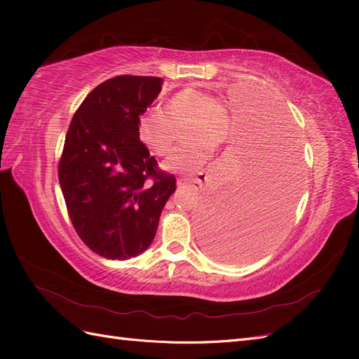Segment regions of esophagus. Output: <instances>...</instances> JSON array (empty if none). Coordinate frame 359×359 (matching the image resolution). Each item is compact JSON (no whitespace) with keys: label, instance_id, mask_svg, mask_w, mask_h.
Listing matches in <instances>:
<instances>
[{"label":"esophagus","instance_id":"34e87169","mask_svg":"<svg viewBox=\"0 0 359 359\" xmlns=\"http://www.w3.org/2000/svg\"><path fill=\"white\" fill-rule=\"evenodd\" d=\"M205 178L206 177H198V178H193V180H189V178H180L178 180V187L181 189H187V187H202V184L205 182Z\"/></svg>","mask_w":359,"mask_h":359}]
</instances>
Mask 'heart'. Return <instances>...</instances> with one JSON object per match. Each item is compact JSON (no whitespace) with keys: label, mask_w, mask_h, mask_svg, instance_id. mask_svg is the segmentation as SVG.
Segmentation results:
<instances>
[{"label":"heart","mask_w":359,"mask_h":359,"mask_svg":"<svg viewBox=\"0 0 359 359\" xmlns=\"http://www.w3.org/2000/svg\"><path fill=\"white\" fill-rule=\"evenodd\" d=\"M193 123L187 142L166 161L165 168L173 173L193 175L212 156V148L224 145L231 137V119L226 107L215 97L201 88L189 86L168 102L166 112L153 111L139 123L144 144L157 156L169 154L175 147V126Z\"/></svg>","instance_id":"1"}]
</instances>
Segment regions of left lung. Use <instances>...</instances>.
I'll return each mask as SVG.
<instances>
[{
  "mask_svg": "<svg viewBox=\"0 0 359 359\" xmlns=\"http://www.w3.org/2000/svg\"><path fill=\"white\" fill-rule=\"evenodd\" d=\"M257 109L256 136L201 222L206 252L224 262L244 264L265 253L285 231L301 191V148L289 114L269 100Z\"/></svg>",
  "mask_w": 359,
  "mask_h": 359,
  "instance_id": "left-lung-1",
  "label": "left lung"
}]
</instances>
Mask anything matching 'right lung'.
<instances>
[{
  "label": "right lung",
  "instance_id": "obj_1",
  "mask_svg": "<svg viewBox=\"0 0 359 359\" xmlns=\"http://www.w3.org/2000/svg\"><path fill=\"white\" fill-rule=\"evenodd\" d=\"M163 79L123 74L85 97L72 118L58 166L70 220L106 259L135 257L153 243L177 180L157 168L139 139L140 115Z\"/></svg>",
  "mask_w": 359,
  "mask_h": 359
}]
</instances>
